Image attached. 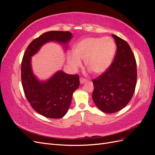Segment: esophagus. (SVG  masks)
Instances as JSON below:
<instances>
[{"mask_svg": "<svg viewBox=\"0 0 155 155\" xmlns=\"http://www.w3.org/2000/svg\"><path fill=\"white\" fill-rule=\"evenodd\" d=\"M79 81H80V83L81 84H83V83H85L87 82L86 79H84V78H81L80 79H79Z\"/></svg>", "mask_w": 155, "mask_h": 155, "instance_id": "esophagus-1", "label": "esophagus"}]
</instances>
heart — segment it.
Listing matches in <instances>:
<instances>
[{
	"mask_svg": "<svg viewBox=\"0 0 155 155\" xmlns=\"http://www.w3.org/2000/svg\"><path fill=\"white\" fill-rule=\"evenodd\" d=\"M116 46L110 37H85L75 46L74 51H69L67 60L74 70L81 66L82 61L90 71L96 75L106 72L113 61Z\"/></svg>",
	"mask_w": 155,
	"mask_h": 155,
	"instance_id": "heart-1",
	"label": "heart"
}]
</instances>
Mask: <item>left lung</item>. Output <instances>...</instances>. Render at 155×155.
Returning <instances> with one entry per match:
<instances>
[{"label":"left lung","mask_w":155,"mask_h":155,"mask_svg":"<svg viewBox=\"0 0 155 155\" xmlns=\"http://www.w3.org/2000/svg\"><path fill=\"white\" fill-rule=\"evenodd\" d=\"M112 36L117 46L114 61L105 72L92 81L93 101L105 113L118 112L128 104L137 79V63L130 46L116 35Z\"/></svg>","instance_id":"8db88e82"}]
</instances>
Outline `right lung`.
Instances as JSON below:
<instances>
[{"mask_svg": "<svg viewBox=\"0 0 155 155\" xmlns=\"http://www.w3.org/2000/svg\"><path fill=\"white\" fill-rule=\"evenodd\" d=\"M72 37L69 31L45 32L28 45L22 58L21 80L25 96L33 109L49 118H61L67 114L73 93L79 86V78L78 74L59 70L46 80H39L33 72L31 57L49 42L61 44L66 51Z\"/></svg>", "mask_w": 155, "mask_h": 155, "instance_id": "add662e5", "label": "right lung"}]
</instances>
